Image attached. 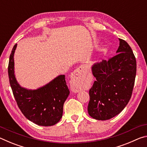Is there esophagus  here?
Segmentation results:
<instances>
[{
  "label": "esophagus",
  "instance_id": "34e87169",
  "mask_svg": "<svg viewBox=\"0 0 147 147\" xmlns=\"http://www.w3.org/2000/svg\"><path fill=\"white\" fill-rule=\"evenodd\" d=\"M85 67L80 66L77 68L73 73V82L71 84V89L74 93H78L79 91V89L77 88V84L80 83L82 80L84 74L85 73Z\"/></svg>",
  "mask_w": 147,
  "mask_h": 147
}]
</instances>
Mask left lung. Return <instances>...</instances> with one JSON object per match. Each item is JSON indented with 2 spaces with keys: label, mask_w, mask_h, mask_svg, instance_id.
Returning a JSON list of instances; mask_svg holds the SVG:
<instances>
[{
  "label": "left lung",
  "mask_w": 147,
  "mask_h": 147,
  "mask_svg": "<svg viewBox=\"0 0 147 147\" xmlns=\"http://www.w3.org/2000/svg\"><path fill=\"white\" fill-rule=\"evenodd\" d=\"M117 54L108 61L92 65L96 81L89 90V115L108 120L120 113L131 96L136 75V59L130 45L119 39Z\"/></svg>",
  "instance_id": "8db88e82"
}]
</instances>
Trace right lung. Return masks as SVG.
<instances>
[{
  "label": "right lung",
  "instance_id": "right-lung-1",
  "mask_svg": "<svg viewBox=\"0 0 147 147\" xmlns=\"http://www.w3.org/2000/svg\"><path fill=\"white\" fill-rule=\"evenodd\" d=\"M16 44L9 56L8 76L15 99L20 110L29 121L39 126H53L63 115L65 101L69 94L65 75H59L36 89L23 88L17 82L14 71Z\"/></svg>",
  "mask_w": 147,
  "mask_h": 147
}]
</instances>
